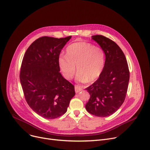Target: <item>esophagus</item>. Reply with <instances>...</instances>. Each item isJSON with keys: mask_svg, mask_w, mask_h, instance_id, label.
Instances as JSON below:
<instances>
[{"mask_svg": "<svg viewBox=\"0 0 150 150\" xmlns=\"http://www.w3.org/2000/svg\"><path fill=\"white\" fill-rule=\"evenodd\" d=\"M82 90H83V89L80 86H78V85H75V93H80V91H81Z\"/></svg>", "mask_w": 150, "mask_h": 150, "instance_id": "1", "label": "esophagus"}]
</instances>
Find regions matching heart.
Segmentation results:
<instances>
[{"instance_id": "b5f03b06", "label": "heart", "mask_w": 150, "mask_h": 150, "mask_svg": "<svg viewBox=\"0 0 150 150\" xmlns=\"http://www.w3.org/2000/svg\"><path fill=\"white\" fill-rule=\"evenodd\" d=\"M59 68L64 76L71 80L74 76L76 67L77 81L91 83L102 75L105 64L103 50L86 42H75L67 48L66 56L58 59Z\"/></svg>"}]
</instances>
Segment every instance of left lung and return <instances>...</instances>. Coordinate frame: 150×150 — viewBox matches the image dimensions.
Listing matches in <instances>:
<instances>
[{
  "label": "left lung",
  "mask_w": 150,
  "mask_h": 150,
  "mask_svg": "<svg viewBox=\"0 0 150 150\" xmlns=\"http://www.w3.org/2000/svg\"><path fill=\"white\" fill-rule=\"evenodd\" d=\"M105 54L102 75L85 89L90 95L87 111L94 116H109L116 112L125 100L129 81V71L125 54L115 42L100 35L92 36Z\"/></svg>",
  "instance_id": "obj_1"
}]
</instances>
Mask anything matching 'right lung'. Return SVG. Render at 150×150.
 <instances>
[{"label":"right lung","instance_id":"1","mask_svg":"<svg viewBox=\"0 0 150 150\" xmlns=\"http://www.w3.org/2000/svg\"><path fill=\"white\" fill-rule=\"evenodd\" d=\"M71 37L39 38L23 57L19 79L25 100L44 118L64 115L75 94L74 86L59 72L58 63L61 51Z\"/></svg>","mask_w":150,"mask_h":150}]
</instances>
